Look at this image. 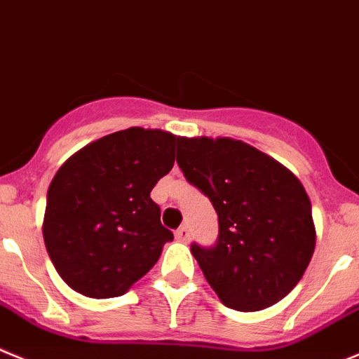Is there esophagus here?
Masks as SVG:
<instances>
[{
	"label": "esophagus",
	"instance_id": "obj_1",
	"mask_svg": "<svg viewBox=\"0 0 359 359\" xmlns=\"http://www.w3.org/2000/svg\"><path fill=\"white\" fill-rule=\"evenodd\" d=\"M175 237L177 241H180V243H187V241H189V229H187L186 225H182L175 232Z\"/></svg>",
	"mask_w": 359,
	"mask_h": 359
}]
</instances>
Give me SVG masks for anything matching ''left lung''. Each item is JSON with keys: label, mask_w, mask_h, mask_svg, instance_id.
<instances>
[{"label": "left lung", "mask_w": 359, "mask_h": 359, "mask_svg": "<svg viewBox=\"0 0 359 359\" xmlns=\"http://www.w3.org/2000/svg\"><path fill=\"white\" fill-rule=\"evenodd\" d=\"M177 164L217 212L216 243L191 244L217 297L239 311L283 299L316 250L303 184L273 157L239 140L180 138Z\"/></svg>", "instance_id": "1"}]
</instances>
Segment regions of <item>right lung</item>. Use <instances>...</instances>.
I'll return each instance as SVG.
<instances>
[{"label":"right lung","mask_w":359,"mask_h":359,"mask_svg":"<svg viewBox=\"0 0 359 359\" xmlns=\"http://www.w3.org/2000/svg\"><path fill=\"white\" fill-rule=\"evenodd\" d=\"M180 138L159 129L108 134L62 164L48 189L43 243L76 292L122 296L159 260L173 233L150 191L172 170Z\"/></svg>","instance_id":"right-lung-1"}]
</instances>
